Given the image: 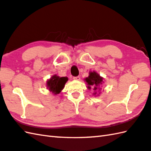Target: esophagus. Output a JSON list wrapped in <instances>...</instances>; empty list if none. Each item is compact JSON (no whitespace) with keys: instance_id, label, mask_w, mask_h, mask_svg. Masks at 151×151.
I'll return each instance as SVG.
<instances>
[{"instance_id":"esophagus-1","label":"esophagus","mask_w":151,"mask_h":151,"mask_svg":"<svg viewBox=\"0 0 151 151\" xmlns=\"http://www.w3.org/2000/svg\"><path fill=\"white\" fill-rule=\"evenodd\" d=\"M73 78V80H75V81H80V80H81V77H80L79 76H74Z\"/></svg>"}]
</instances>
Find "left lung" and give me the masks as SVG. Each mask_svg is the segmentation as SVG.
<instances>
[{"instance_id":"obj_1","label":"left lung","mask_w":151,"mask_h":151,"mask_svg":"<svg viewBox=\"0 0 151 151\" xmlns=\"http://www.w3.org/2000/svg\"><path fill=\"white\" fill-rule=\"evenodd\" d=\"M103 77L100 76L99 74L97 73L96 71L90 72L88 77L85 78V81L87 82L88 89L90 90L91 88H93V90L95 91H94V93H93V95H96L97 93V90H98V91H99L100 90H101V88L99 87H100V85L103 84Z\"/></svg>"}]
</instances>
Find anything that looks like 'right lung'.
Returning a JSON list of instances; mask_svg holds the SVG:
<instances>
[{
	"instance_id": "add662e5",
	"label": "right lung",
	"mask_w": 151,
	"mask_h": 151,
	"mask_svg": "<svg viewBox=\"0 0 151 151\" xmlns=\"http://www.w3.org/2000/svg\"><path fill=\"white\" fill-rule=\"evenodd\" d=\"M67 81V77H60L59 76L54 75L47 81V88L53 93L57 95L63 89L65 84Z\"/></svg>"
}]
</instances>
